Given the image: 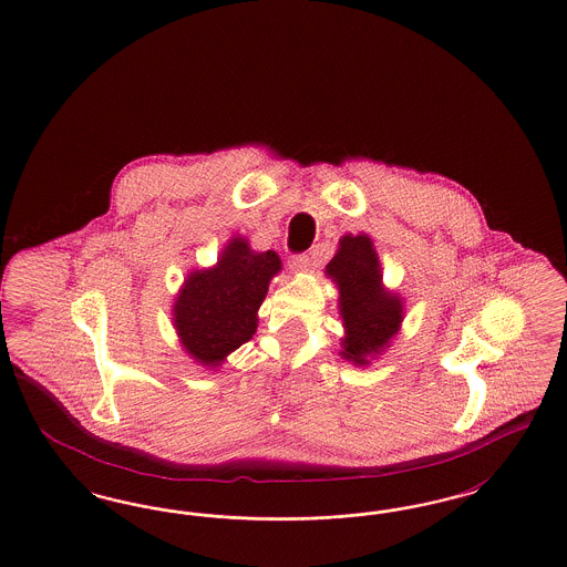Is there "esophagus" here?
I'll use <instances>...</instances> for the list:
<instances>
[{
  "label": "esophagus",
  "mask_w": 567,
  "mask_h": 567,
  "mask_svg": "<svg viewBox=\"0 0 567 567\" xmlns=\"http://www.w3.org/2000/svg\"><path fill=\"white\" fill-rule=\"evenodd\" d=\"M310 266H312V261H310L308 255H296V257H291V261H289V268L293 271H308Z\"/></svg>",
  "instance_id": "obj_1"
}]
</instances>
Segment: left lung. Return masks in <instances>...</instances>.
I'll list each match as a JSON object with an SVG mask.
<instances>
[{
	"mask_svg": "<svg viewBox=\"0 0 567 567\" xmlns=\"http://www.w3.org/2000/svg\"><path fill=\"white\" fill-rule=\"evenodd\" d=\"M324 276L338 287V308L344 327L340 357L365 368L386 351L404 323V299L382 285L377 248L368 234L340 238Z\"/></svg>",
	"mask_w": 567,
	"mask_h": 567,
	"instance_id": "1",
	"label": "left lung"
}]
</instances>
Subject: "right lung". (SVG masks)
Instances as JSON below:
<instances>
[{"mask_svg":"<svg viewBox=\"0 0 567 567\" xmlns=\"http://www.w3.org/2000/svg\"><path fill=\"white\" fill-rule=\"evenodd\" d=\"M280 270L274 250L255 252L244 236H234L213 268L190 271L174 297L172 324L197 365L215 372L255 336L257 312Z\"/></svg>","mask_w":567,"mask_h":567,"instance_id":"add662e5","label":"right lung"}]
</instances>
